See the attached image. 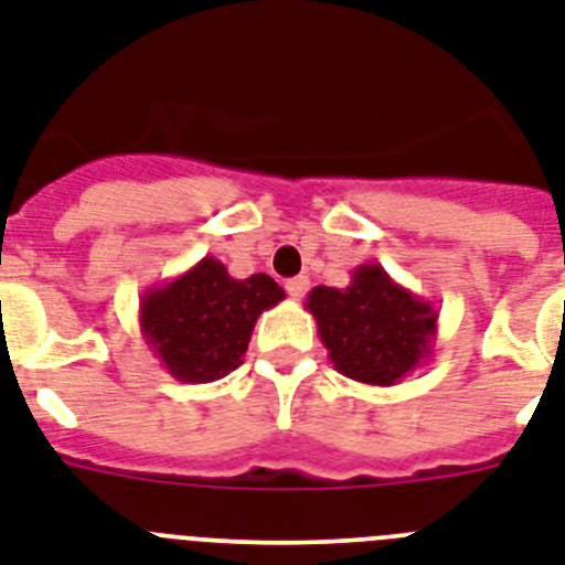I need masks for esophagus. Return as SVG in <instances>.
<instances>
[{
  "label": "esophagus",
  "instance_id": "1",
  "mask_svg": "<svg viewBox=\"0 0 565 565\" xmlns=\"http://www.w3.org/2000/svg\"><path fill=\"white\" fill-rule=\"evenodd\" d=\"M307 290H310V278H307V275H296V278H290V281H287V296H290L292 301L305 298Z\"/></svg>",
  "mask_w": 565,
  "mask_h": 565
}]
</instances>
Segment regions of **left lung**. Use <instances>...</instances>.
I'll return each instance as SVG.
<instances>
[{"mask_svg": "<svg viewBox=\"0 0 565 565\" xmlns=\"http://www.w3.org/2000/svg\"><path fill=\"white\" fill-rule=\"evenodd\" d=\"M305 307L335 371L362 385H399L434 353L439 312L382 264H359L341 290L316 287Z\"/></svg>", "mask_w": 565, "mask_h": 565, "instance_id": "1", "label": "left lung"}]
</instances>
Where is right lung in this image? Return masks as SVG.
Listing matches in <instances>:
<instances>
[{
    "label": "right lung",
    "instance_id": "obj_1",
    "mask_svg": "<svg viewBox=\"0 0 565 565\" xmlns=\"http://www.w3.org/2000/svg\"><path fill=\"white\" fill-rule=\"evenodd\" d=\"M281 298L284 290L269 275L232 278L221 260L206 255L143 292L140 333L163 371L186 385H206L244 362L255 321Z\"/></svg>",
    "mask_w": 565,
    "mask_h": 565
}]
</instances>
